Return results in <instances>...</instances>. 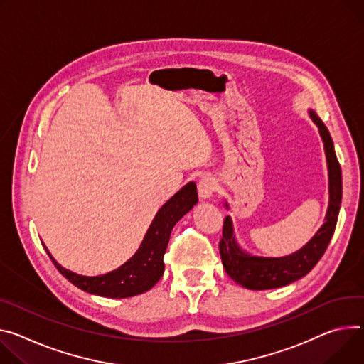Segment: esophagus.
I'll list each match as a JSON object with an SVG mask.
<instances>
[{"mask_svg":"<svg viewBox=\"0 0 364 364\" xmlns=\"http://www.w3.org/2000/svg\"><path fill=\"white\" fill-rule=\"evenodd\" d=\"M216 188V181L210 176H203L199 183H197V191H199V197L202 200H208L213 196Z\"/></svg>","mask_w":364,"mask_h":364,"instance_id":"1","label":"esophagus"}]
</instances>
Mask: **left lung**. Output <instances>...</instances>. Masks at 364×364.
<instances>
[{"label":"left lung","instance_id":"1","mask_svg":"<svg viewBox=\"0 0 364 364\" xmlns=\"http://www.w3.org/2000/svg\"><path fill=\"white\" fill-rule=\"evenodd\" d=\"M309 116L312 122L318 126L326 156L329 202L325 222L316 230V234L301 250L284 257H259L252 255L241 248L235 238L232 218L226 216L223 222L219 252L223 269L228 276L242 287L251 290H267L287 286L296 280H299L315 267V264L321 259L329 241H331L334 235L343 197L341 167L336 155L331 135H329L326 126L312 109L309 110ZM223 206L229 210L228 202H223Z\"/></svg>","mask_w":364,"mask_h":364}]
</instances>
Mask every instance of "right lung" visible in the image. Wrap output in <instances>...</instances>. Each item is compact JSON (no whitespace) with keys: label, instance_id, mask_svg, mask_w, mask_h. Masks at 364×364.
I'll list each match as a JSON object with an SVG mask.
<instances>
[{"label":"right lung","instance_id":"right-lung-1","mask_svg":"<svg viewBox=\"0 0 364 364\" xmlns=\"http://www.w3.org/2000/svg\"><path fill=\"white\" fill-rule=\"evenodd\" d=\"M196 183L190 181L156 212L138 251L113 272L82 276L62 267L45 247L55 267L73 284L91 294L123 299L152 289L164 274V254L174 225L197 203Z\"/></svg>","mask_w":364,"mask_h":364}]
</instances>
